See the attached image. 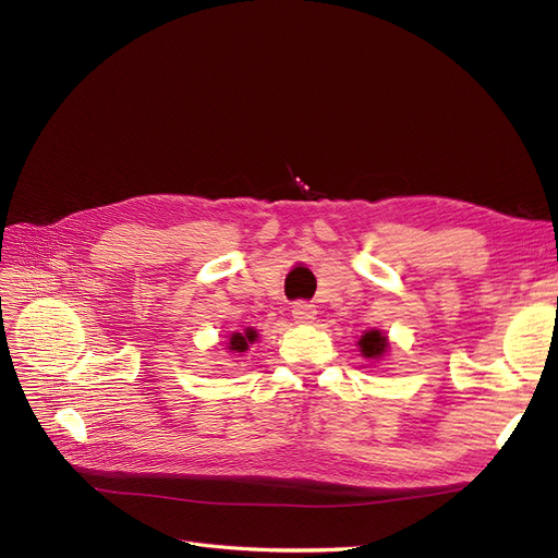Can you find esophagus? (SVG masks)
Returning <instances> with one entry per match:
<instances>
[{"label":"esophagus","mask_w":558,"mask_h":558,"mask_svg":"<svg viewBox=\"0 0 558 558\" xmlns=\"http://www.w3.org/2000/svg\"><path fill=\"white\" fill-rule=\"evenodd\" d=\"M293 318H295V323H300V325L314 323V320H316V306L308 304V302H295V304H293Z\"/></svg>","instance_id":"34e87169"}]
</instances>
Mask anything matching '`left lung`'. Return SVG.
Here are the masks:
<instances>
[{
  "instance_id": "1",
  "label": "left lung",
  "mask_w": 558,
  "mask_h": 558,
  "mask_svg": "<svg viewBox=\"0 0 558 558\" xmlns=\"http://www.w3.org/2000/svg\"><path fill=\"white\" fill-rule=\"evenodd\" d=\"M387 348H389V339L377 329L366 331L364 337L360 339V350H362L366 360H380V356L387 352Z\"/></svg>"
}]
</instances>
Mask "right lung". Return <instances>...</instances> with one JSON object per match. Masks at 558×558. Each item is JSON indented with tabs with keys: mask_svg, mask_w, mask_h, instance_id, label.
<instances>
[{
	"mask_svg": "<svg viewBox=\"0 0 558 558\" xmlns=\"http://www.w3.org/2000/svg\"><path fill=\"white\" fill-rule=\"evenodd\" d=\"M258 339V333H256V329H244V333H240V331H235V333H231V339H229V350L231 352H244V350H250V343H254Z\"/></svg>",
	"mask_w": 558,
	"mask_h": 558,
	"instance_id": "right-lung-1",
	"label": "right lung"
}]
</instances>
